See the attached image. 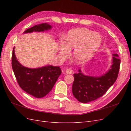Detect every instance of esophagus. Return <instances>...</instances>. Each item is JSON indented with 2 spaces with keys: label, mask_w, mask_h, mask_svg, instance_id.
<instances>
[{
  "label": "esophagus",
  "mask_w": 131,
  "mask_h": 131,
  "mask_svg": "<svg viewBox=\"0 0 131 131\" xmlns=\"http://www.w3.org/2000/svg\"><path fill=\"white\" fill-rule=\"evenodd\" d=\"M66 73H67V74H72V73H73V70H72V69H70V68L67 69L66 70Z\"/></svg>",
  "instance_id": "1"
}]
</instances>
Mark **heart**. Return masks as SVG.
<instances>
[{
	"mask_svg": "<svg viewBox=\"0 0 131 131\" xmlns=\"http://www.w3.org/2000/svg\"><path fill=\"white\" fill-rule=\"evenodd\" d=\"M102 42L100 34L88 29H73L69 31L64 42H61L59 55L62 58L65 57L69 53V50L74 49V58L79 63H84L96 52Z\"/></svg>",
	"mask_w": 131,
	"mask_h": 131,
	"instance_id": "b5f03b06",
	"label": "heart"
}]
</instances>
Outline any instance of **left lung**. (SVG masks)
I'll use <instances>...</instances> for the list:
<instances>
[{
	"label": "left lung",
	"instance_id": "8db88e82",
	"mask_svg": "<svg viewBox=\"0 0 131 131\" xmlns=\"http://www.w3.org/2000/svg\"><path fill=\"white\" fill-rule=\"evenodd\" d=\"M113 64L105 74L101 77L87 76L79 70L74 74L72 92L75 98L81 103H89L103 96L116 81L121 60L117 54H113Z\"/></svg>",
	"mask_w": 131,
	"mask_h": 131
}]
</instances>
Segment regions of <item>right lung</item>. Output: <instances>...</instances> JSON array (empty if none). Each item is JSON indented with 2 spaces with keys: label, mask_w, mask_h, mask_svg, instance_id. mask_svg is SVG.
<instances>
[{
  "label": "right lung",
  "mask_w": 131,
  "mask_h": 131,
  "mask_svg": "<svg viewBox=\"0 0 131 131\" xmlns=\"http://www.w3.org/2000/svg\"><path fill=\"white\" fill-rule=\"evenodd\" d=\"M51 27L47 23H41L27 29L24 33L43 31L50 29ZM11 64L20 88L27 93L38 98L45 97L50 92L62 73L59 67L47 66L31 69L23 66L16 59L14 48Z\"/></svg>",
  "instance_id": "1"
}]
</instances>
